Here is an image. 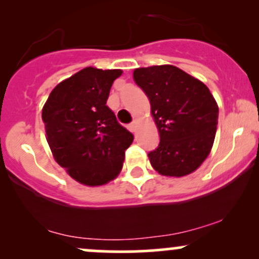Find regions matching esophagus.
Listing matches in <instances>:
<instances>
[{"mask_svg": "<svg viewBox=\"0 0 259 259\" xmlns=\"http://www.w3.org/2000/svg\"><path fill=\"white\" fill-rule=\"evenodd\" d=\"M136 127H138V123H136V121H133L132 124H129V130L132 133L136 132Z\"/></svg>", "mask_w": 259, "mask_h": 259, "instance_id": "esophagus-1", "label": "esophagus"}]
</instances>
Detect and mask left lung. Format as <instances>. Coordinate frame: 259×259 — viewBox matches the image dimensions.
<instances>
[{"mask_svg":"<svg viewBox=\"0 0 259 259\" xmlns=\"http://www.w3.org/2000/svg\"><path fill=\"white\" fill-rule=\"evenodd\" d=\"M134 80L150 100L159 144L148 153L165 177L195 171L209 154L218 124V105L209 89L174 65L134 70Z\"/></svg>","mask_w":259,"mask_h":259,"instance_id":"1","label":"left lung"}]
</instances>
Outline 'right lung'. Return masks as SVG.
Returning a JSON list of instances; mask_svg holds the SVG:
<instances>
[{"instance_id":"add662e5","label":"right lung","mask_w":259,"mask_h":259,"mask_svg":"<svg viewBox=\"0 0 259 259\" xmlns=\"http://www.w3.org/2000/svg\"><path fill=\"white\" fill-rule=\"evenodd\" d=\"M121 73L84 68L59 82L44 106L46 139L56 162L84 185L114 179L134 140L106 106L113 81Z\"/></svg>"}]
</instances>
